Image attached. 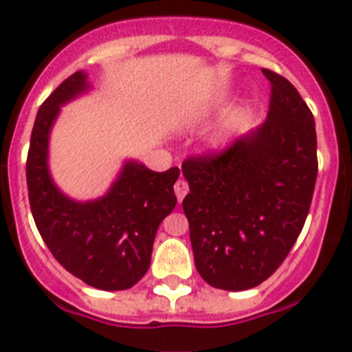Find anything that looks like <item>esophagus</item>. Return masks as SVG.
<instances>
[{"label":"esophagus","instance_id":"esophagus-1","mask_svg":"<svg viewBox=\"0 0 352 352\" xmlns=\"http://www.w3.org/2000/svg\"><path fill=\"white\" fill-rule=\"evenodd\" d=\"M174 194H176L178 201L182 203L183 197L188 194V183H186L185 179H178V182L174 183Z\"/></svg>","mask_w":352,"mask_h":352}]
</instances>
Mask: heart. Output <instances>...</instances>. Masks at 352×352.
Masks as SVG:
<instances>
[{
    "label": "heart",
    "mask_w": 352,
    "mask_h": 352,
    "mask_svg": "<svg viewBox=\"0 0 352 352\" xmlns=\"http://www.w3.org/2000/svg\"><path fill=\"white\" fill-rule=\"evenodd\" d=\"M223 142H226V135H223V133H220L219 138H217L213 141V146H214V148H220V146H222Z\"/></svg>",
    "instance_id": "heart-1"
}]
</instances>
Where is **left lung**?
I'll return each instance as SVG.
<instances>
[{"mask_svg":"<svg viewBox=\"0 0 352 352\" xmlns=\"http://www.w3.org/2000/svg\"><path fill=\"white\" fill-rule=\"evenodd\" d=\"M272 84L263 125L220 153L183 162V199L195 268L211 287L245 291L264 282L296 243L317 178L316 123L285 77Z\"/></svg>","mask_w":352,"mask_h":352,"instance_id":"left-lung-1","label":"left lung"}]
</instances>
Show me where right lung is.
Segmentation results:
<instances>
[{
    "instance_id": "add662e5",
    "label": "right lung",
    "mask_w": 352,
    "mask_h": 352,
    "mask_svg": "<svg viewBox=\"0 0 352 352\" xmlns=\"http://www.w3.org/2000/svg\"><path fill=\"white\" fill-rule=\"evenodd\" d=\"M88 89V74L79 70L40 105L28 151V195L40 236L67 272L102 291H125L148 272L158 226L176 206L179 169L155 173L129 160L104 197H67L49 173V133L61 105Z\"/></svg>"
}]
</instances>
